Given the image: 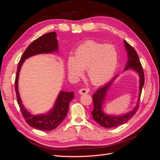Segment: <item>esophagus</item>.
Here are the masks:
<instances>
[{"instance_id":"34e87169","label":"esophagus","mask_w":160,"mask_h":160,"mask_svg":"<svg viewBox=\"0 0 160 160\" xmlns=\"http://www.w3.org/2000/svg\"><path fill=\"white\" fill-rule=\"evenodd\" d=\"M89 92V89H86V88H82L81 89H79V93L81 95H83L85 93H88Z\"/></svg>"}]
</instances>
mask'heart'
<instances>
[{
    "instance_id": "b5f03b06",
    "label": "heart",
    "mask_w": 160,
    "mask_h": 160,
    "mask_svg": "<svg viewBox=\"0 0 160 160\" xmlns=\"http://www.w3.org/2000/svg\"><path fill=\"white\" fill-rule=\"evenodd\" d=\"M117 62L118 55L113 47L89 41L77 48L74 58H69L67 70L71 76L77 77L87 69L91 83L100 85L113 75Z\"/></svg>"
}]
</instances>
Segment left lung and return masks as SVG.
<instances>
[{
  "label": "left lung",
  "mask_w": 160,
  "mask_h": 160,
  "mask_svg": "<svg viewBox=\"0 0 160 160\" xmlns=\"http://www.w3.org/2000/svg\"><path fill=\"white\" fill-rule=\"evenodd\" d=\"M125 46L126 48L128 55V63L125 66V71L128 69H132L135 70L137 72H138L139 76V100L136 107L133 111L129 112L123 115H119V116H110L105 114L102 111V106L104 102V100L106 96L107 91L109 89V87L111 86V83L115 79H113L112 81H109V83H106L103 87L99 88L98 91H96L93 95V102L94 108L93 110L92 111V115L95 121H96L101 126H102L105 128H112L119 126V125H122L123 123H126L128 121L132 118L133 116L137 112L138 109V107L139 105V99L140 96L142 94V88L144 85V72L142 68V65L141 64V62L139 61V56L138 55L137 52L133 49L132 46H131L129 43L126 41H124Z\"/></svg>",
  "instance_id": "8db88e82"
}]
</instances>
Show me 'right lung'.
<instances>
[{
	"instance_id": "right-lung-1",
	"label": "right lung",
	"mask_w": 160,
	"mask_h": 160,
	"mask_svg": "<svg viewBox=\"0 0 160 160\" xmlns=\"http://www.w3.org/2000/svg\"><path fill=\"white\" fill-rule=\"evenodd\" d=\"M58 51V41L55 32L45 34L34 41L24 52L17 67L14 81L17 102L25 122L35 129L42 131H51L59 126L63 121L69 110L71 101L74 98V92L61 91L55 101L54 107L49 113L44 115H33L25 108L18 90V79L21 66L27 58L40 53H49Z\"/></svg>"
}]
</instances>
